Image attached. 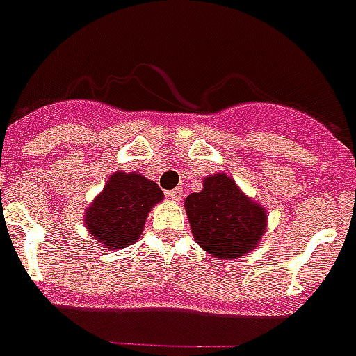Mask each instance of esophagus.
<instances>
[{"mask_svg":"<svg viewBox=\"0 0 356 356\" xmlns=\"http://www.w3.org/2000/svg\"><path fill=\"white\" fill-rule=\"evenodd\" d=\"M167 197L172 198L174 202H181L182 200V189L181 188L172 189V191H168V193H167Z\"/></svg>","mask_w":356,"mask_h":356,"instance_id":"34e87169","label":"esophagus"}]
</instances>
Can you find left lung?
<instances>
[{
  "label": "left lung",
  "instance_id": "8db88e82",
  "mask_svg": "<svg viewBox=\"0 0 356 356\" xmlns=\"http://www.w3.org/2000/svg\"><path fill=\"white\" fill-rule=\"evenodd\" d=\"M184 207L195 241L216 258L244 257L267 230L265 209L249 200L227 174L205 179L204 189L189 195Z\"/></svg>",
  "mask_w": 356,
  "mask_h": 356
}]
</instances>
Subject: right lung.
Here are the masks:
<instances>
[{
  "mask_svg": "<svg viewBox=\"0 0 356 356\" xmlns=\"http://www.w3.org/2000/svg\"><path fill=\"white\" fill-rule=\"evenodd\" d=\"M163 200L154 181L115 172L86 212L89 234L108 249H121L140 237L152 205Z\"/></svg>",
  "mask_w": 356,
  "mask_h": 356,
  "instance_id": "right-lung-1",
  "label": "right lung"
}]
</instances>
